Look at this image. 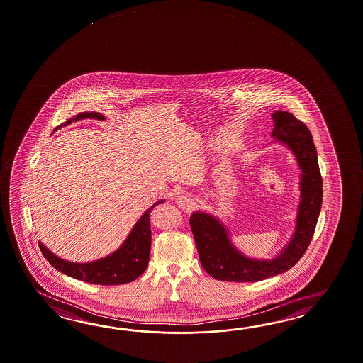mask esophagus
Instances as JSON below:
<instances>
[{"mask_svg": "<svg viewBox=\"0 0 363 363\" xmlns=\"http://www.w3.org/2000/svg\"><path fill=\"white\" fill-rule=\"evenodd\" d=\"M176 203L178 204V207H181L182 210H187V211L191 210L193 206H194L193 199L189 198L187 195H178L177 199H176Z\"/></svg>", "mask_w": 363, "mask_h": 363, "instance_id": "obj_1", "label": "esophagus"}]
</instances>
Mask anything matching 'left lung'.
Returning a JSON list of instances; mask_svg holds the SVG:
<instances>
[{
	"label": "left lung",
	"instance_id": "obj_1",
	"mask_svg": "<svg viewBox=\"0 0 363 363\" xmlns=\"http://www.w3.org/2000/svg\"><path fill=\"white\" fill-rule=\"evenodd\" d=\"M273 136L284 143L296 156L301 169V202L296 230L290 244L272 261L250 259L230 244L220 221L208 213H191L190 227L201 264L219 281L257 282L291 269L310 245L323 202V179L318 169L316 147L306 124L287 111H275Z\"/></svg>",
	"mask_w": 363,
	"mask_h": 363
}]
</instances>
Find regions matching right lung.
I'll list each match as a JSON object with an SVG mask.
<instances>
[{
	"label": "right lung",
	"instance_id": "obj_1",
	"mask_svg": "<svg viewBox=\"0 0 363 363\" xmlns=\"http://www.w3.org/2000/svg\"><path fill=\"white\" fill-rule=\"evenodd\" d=\"M88 118L99 119V121L105 119V116L98 113H82L76 118L67 121L64 125L72 123V121L88 119ZM159 203H162V201L156 204ZM155 206H152L147 213H144L142 218L135 224L131 233L128 235L122 247L114 252L111 256L105 257L94 262L74 264L55 256L52 252H50L42 242H39V247L45 259L56 270L69 275L74 279L94 283V284H102V286L133 282L144 273V270L148 266L150 253V213Z\"/></svg>",
	"mask_w": 363,
	"mask_h": 363
}]
</instances>
